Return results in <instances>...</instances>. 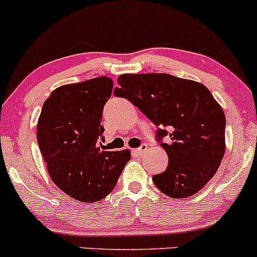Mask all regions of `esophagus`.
<instances>
[{
	"label": "esophagus",
	"mask_w": 257,
	"mask_h": 257,
	"mask_svg": "<svg viewBox=\"0 0 257 257\" xmlns=\"http://www.w3.org/2000/svg\"><path fill=\"white\" fill-rule=\"evenodd\" d=\"M147 149H148V146H147V144H142V146H141L140 148L135 149L134 153H135V154H136V155H138V157H140V155H143L144 153L147 152Z\"/></svg>",
	"instance_id": "obj_1"
}]
</instances>
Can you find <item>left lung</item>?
<instances>
[{
    "label": "left lung",
    "mask_w": 257,
    "mask_h": 257,
    "mask_svg": "<svg viewBox=\"0 0 257 257\" xmlns=\"http://www.w3.org/2000/svg\"><path fill=\"white\" fill-rule=\"evenodd\" d=\"M114 94L157 125L169 165L153 182L171 198H187L214 177L224 155L226 116L204 85L169 74H123ZM169 137V144L162 138Z\"/></svg>",
    "instance_id": "8db88e82"
}]
</instances>
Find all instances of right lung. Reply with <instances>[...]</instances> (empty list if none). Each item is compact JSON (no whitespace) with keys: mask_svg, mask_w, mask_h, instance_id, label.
<instances>
[{"mask_svg":"<svg viewBox=\"0 0 257 257\" xmlns=\"http://www.w3.org/2000/svg\"><path fill=\"white\" fill-rule=\"evenodd\" d=\"M106 76L56 88L43 103L37 143L52 181L82 203L105 198L131 159L128 151H103V108L111 96Z\"/></svg>","mask_w":257,"mask_h":257,"instance_id":"1","label":"right lung"}]
</instances>
